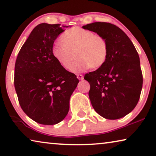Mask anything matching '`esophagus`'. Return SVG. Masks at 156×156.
I'll return each instance as SVG.
<instances>
[{"label":"esophagus","instance_id":"obj_1","mask_svg":"<svg viewBox=\"0 0 156 156\" xmlns=\"http://www.w3.org/2000/svg\"><path fill=\"white\" fill-rule=\"evenodd\" d=\"M77 78L79 79V80H83V76L82 75V74H78Z\"/></svg>","mask_w":156,"mask_h":156}]
</instances>
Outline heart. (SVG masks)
Segmentation results:
<instances>
[{"label":"heart","mask_w":156,"mask_h":156,"mask_svg":"<svg viewBox=\"0 0 156 156\" xmlns=\"http://www.w3.org/2000/svg\"><path fill=\"white\" fill-rule=\"evenodd\" d=\"M60 41L62 45L54 46L52 53L57 62L66 70L72 69L73 72L80 73L90 67L98 69L107 60V41L93 31L74 27L61 34ZM75 55L78 60L73 67Z\"/></svg>","instance_id":"obj_1"}]
</instances>
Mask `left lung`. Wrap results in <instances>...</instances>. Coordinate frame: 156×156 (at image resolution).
Here are the masks:
<instances>
[{
	"label": "left lung",
	"instance_id": "left-lung-1",
	"mask_svg": "<svg viewBox=\"0 0 156 156\" xmlns=\"http://www.w3.org/2000/svg\"><path fill=\"white\" fill-rule=\"evenodd\" d=\"M83 28L103 37L108 44L105 63L84 77L90 85L91 105L108 119L124 117L137 105L142 91L139 55L126 34L115 25L95 22Z\"/></svg>",
	"mask_w": 156,
	"mask_h": 156
}]
</instances>
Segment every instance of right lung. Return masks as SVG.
Returning a JSON list of instances; mask_svg holds the SVG:
<instances>
[{
  "label": "right lung",
  "instance_id": "add662e5",
  "mask_svg": "<svg viewBox=\"0 0 156 156\" xmlns=\"http://www.w3.org/2000/svg\"><path fill=\"white\" fill-rule=\"evenodd\" d=\"M65 27L68 26L37 25L16 58L14 83L19 104L30 118L40 124L54 125L65 119L71 95L79 82L52 53L54 41Z\"/></svg>",
  "mask_w": 156,
  "mask_h": 156
}]
</instances>
